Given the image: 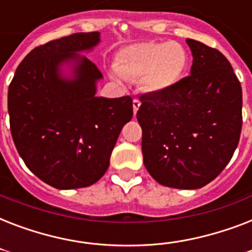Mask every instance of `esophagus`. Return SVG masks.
I'll return each instance as SVG.
<instances>
[{"mask_svg": "<svg viewBox=\"0 0 252 252\" xmlns=\"http://www.w3.org/2000/svg\"><path fill=\"white\" fill-rule=\"evenodd\" d=\"M140 106H141V102H140L137 98H134L133 99V114L134 115L137 114V111H138V108H140Z\"/></svg>", "mask_w": 252, "mask_h": 252, "instance_id": "obj_1", "label": "esophagus"}]
</instances>
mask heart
<instances>
[{"mask_svg": "<svg viewBox=\"0 0 252 252\" xmlns=\"http://www.w3.org/2000/svg\"><path fill=\"white\" fill-rule=\"evenodd\" d=\"M187 64L188 56L183 45L174 41H145L123 48L115 68L126 78L142 77L146 90L159 93L178 84Z\"/></svg>", "mask_w": 252, "mask_h": 252, "instance_id": "heart-1", "label": "heart"}]
</instances>
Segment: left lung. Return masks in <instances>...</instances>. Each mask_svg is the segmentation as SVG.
I'll return each mask as SVG.
<instances>
[{
  "label": "left lung",
  "mask_w": 252,
  "mask_h": 252,
  "mask_svg": "<svg viewBox=\"0 0 252 252\" xmlns=\"http://www.w3.org/2000/svg\"><path fill=\"white\" fill-rule=\"evenodd\" d=\"M191 76L140 96L144 165L166 187L195 189L217 178L238 146L242 87L216 48L187 39Z\"/></svg>",
  "instance_id": "1"
}]
</instances>
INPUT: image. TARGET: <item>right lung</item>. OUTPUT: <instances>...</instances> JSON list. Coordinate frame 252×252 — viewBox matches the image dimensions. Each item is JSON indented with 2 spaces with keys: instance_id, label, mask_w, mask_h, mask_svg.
<instances>
[{
  "instance_id": "1",
  "label": "right lung",
  "mask_w": 252,
  "mask_h": 252,
  "mask_svg": "<svg viewBox=\"0 0 252 252\" xmlns=\"http://www.w3.org/2000/svg\"><path fill=\"white\" fill-rule=\"evenodd\" d=\"M78 32L33 48L15 70L7 93L10 130L26 166L59 189L87 187L110 165L120 130L133 116L130 96H95L98 66L77 52L99 43ZM73 64L66 80L60 68Z\"/></svg>"
}]
</instances>
